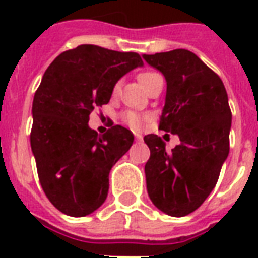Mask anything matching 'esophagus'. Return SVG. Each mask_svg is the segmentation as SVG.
<instances>
[{"instance_id": "1", "label": "esophagus", "mask_w": 258, "mask_h": 258, "mask_svg": "<svg viewBox=\"0 0 258 258\" xmlns=\"http://www.w3.org/2000/svg\"><path fill=\"white\" fill-rule=\"evenodd\" d=\"M135 140H137V141H142V135H141V134H135Z\"/></svg>"}]
</instances>
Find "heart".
Segmentation results:
<instances>
[{
    "mask_svg": "<svg viewBox=\"0 0 258 258\" xmlns=\"http://www.w3.org/2000/svg\"><path fill=\"white\" fill-rule=\"evenodd\" d=\"M156 76H159V73H155V72H142V73L138 74V80H140L141 84L146 88V85L149 84V81H151L153 77H156ZM113 91H114V94H116L118 91V85H116ZM121 120H123L127 125H130L131 128L141 130L144 127V124H145L146 117L145 116H142V114H140V113L128 110V112H124L123 114H121Z\"/></svg>",
    "mask_w": 258,
    "mask_h": 258,
    "instance_id": "obj_1",
    "label": "heart"
}]
</instances>
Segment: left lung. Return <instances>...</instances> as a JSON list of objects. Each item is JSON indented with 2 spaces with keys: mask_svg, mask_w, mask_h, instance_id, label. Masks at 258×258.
Listing matches in <instances>:
<instances>
[{
  "mask_svg": "<svg viewBox=\"0 0 258 258\" xmlns=\"http://www.w3.org/2000/svg\"><path fill=\"white\" fill-rule=\"evenodd\" d=\"M144 59L167 81L159 128L181 141L167 152L160 137H144L151 149L145 164L148 195L168 216H188L216 186L229 153L232 113L227 91L218 74L188 49L144 55Z\"/></svg>",
  "mask_w": 258,
  "mask_h": 258,
  "instance_id": "8db88e82",
  "label": "left lung"
}]
</instances>
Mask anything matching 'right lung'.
<instances>
[{
    "label": "right lung",
    "mask_w": 258,
    "mask_h": 258,
    "mask_svg": "<svg viewBox=\"0 0 258 258\" xmlns=\"http://www.w3.org/2000/svg\"><path fill=\"white\" fill-rule=\"evenodd\" d=\"M142 64L137 52L83 44L60 53L42 76L31 109V151L42 190L63 214L88 216L106 200L109 173L134 135L121 125L98 135L88 120L110 101L118 80Z\"/></svg>",
    "instance_id": "obj_1"
}]
</instances>
